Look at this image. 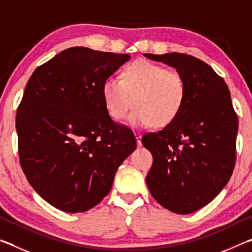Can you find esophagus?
<instances>
[{
  "label": "esophagus",
  "instance_id": "34e87169",
  "mask_svg": "<svg viewBox=\"0 0 252 252\" xmlns=\"http://www.w3.org/2000/svg\"><path fill=\"white\" fill-rule=\"evenodd\" d=\"M135 138H136V143H138V147H141L142 146V141H141V134L138 133V132H135Z\"/></svg>",
  "mask_w": 252,
  "mask_h": 252
}]
</instances>
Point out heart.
I'll return each instance as SVG.
<instances>
[{"mask_svg": "<svg viewBox=\"0 0 252 252\" xmlns=\"http://www.w3.org/2000/svg\"><path fill=\"white\" fill-rule=\"evenodd\" d=\"M101 94L106 112L113 120L125 118L133 101L135 108L129 116L132 126H164L180 113L187 84L178 71L136 60L125 67L121 79L108 76L102 83Z\"/></svg>", "mask_w": 252, "mask_h": 252, "instance_id": "heart-1", "label": "heart"}]
</instances>
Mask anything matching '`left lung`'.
I'll list each match as a JSON object with an SVG mask.
<instances>
[{
  "label": "left lung",
  "instance_id": "8db88e82",
  "mask_svg": "<svg viewBox=\"0 0 252 252\" xmlns=\"http://www.w3.org/2000/svg\"><path fill=\"white\" fill-rule=\"evenodd\" d=\"M176 67L187 84L180 113L142 136L153 157L147 176L158 203L178 215L207 206L227 185L236 164L238 117L227 83L210 65L183 53L144 54Z\"/></svg>",
  "mask_w": 252,
  "mask_h": 252
}]
</instances>
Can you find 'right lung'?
<instances>
[{
    "label": "right lung",
    "instance_id": "right-lung-1",
    "mask_svg": "<svg viewBox=\"0 0 252 252\" xmlns=\"http://www.w3.org/2000/svg\"><path fill=\"white\" fill-rule=\"evenodd\" d=\"M129 54L70 48L37 66L16 112L19 160L33 189L65 212H84L110 192L118 168L136 148L114 122L103 81Z\"/></svg>",
    "mask_w": 252,
    "mask_h": 252
}]
</instances>
